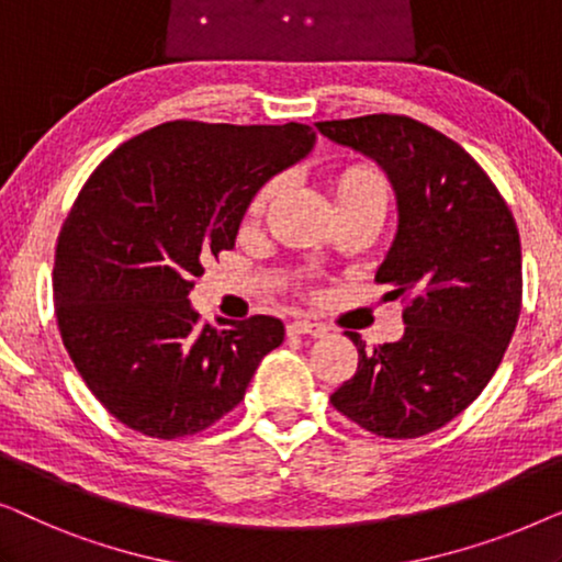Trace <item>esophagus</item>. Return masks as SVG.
Listing matches in <instances>:
<instances>
[{
  "label": "esophagus",
  "mask_w": 562,
  "mask_h": 562,
  "mask_svg": "<svg viewBox=\"0 0 562 562\" xmlns=\"http://www.w3.org/2000/svg\"><path fill=\"white\" fill-rule=\"evenodd\" d=\"M289 335H312V337H325L327 327L319 325V322H310V319H294L286 325Z\"/></svg>",
  "instance_id": "esophagus-1"
}]
</instances>
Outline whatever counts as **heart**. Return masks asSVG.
I'll use <instances>...</instances> for the list:
<instances>
[{
  "mask_svg": "<svg viewBox=\"0 0 562 562\" xmlns=\"http://www.w3.org/2000/svg\"><path fill=\"white\" fill-rule=\"evenodd\" d=\"M276 191H279V181H268L266 187L258 191L250 204V220L263 217L266 206L271 204ZM333 194L337 206L366 204L386 212L391 189L386 176H383L373 164H350L333 176Z\"/></svg>",
  "mask_w": 562,
  "mask_h": 562,
  "instance_id": "obj_1",
  "label": "heart"
}]
</instances>
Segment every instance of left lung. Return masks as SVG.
<instances>
[{
	"instance_id": "obj_1",
	"label": "left lung",
	"mask_w": 562,
	"mask_h": 562,
	"mask_svg": "<svg viewBox=\"0 0 562 562\" xmlns=\"http://www.w3.org/2000/svg\"><path fill=\"white\" fill-rule=\"evenodd\" d=\"M329 140L373 158L396 194L394 243L375 271L406 296L404 335L366 350L329 402L379 437H422L486 389L521 312V245L509 206L456 140L404 114L317 122Z\"/></svg>"
}]
</instances>
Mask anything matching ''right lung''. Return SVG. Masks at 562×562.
<instances>
[{
	"label": "right lung",
	"instance_id": "right-lung-1",
	"mask_svg": "<svg viewBox=\"0 0 562 562\" xmlns=\"http://www.w3.org/2000/svg\"><path fill=\"white\" fill-rule=\"evenodd\" d=\"M310 125L176 120L120 145L60 227L53 302L76 371L104 409L160 440L233 412L283 322H199L204 263L235 248L252 196L310 156Z\"/></svg>",
	"mask_w": 562,
	"mask_h": 562
}]
</instances>
